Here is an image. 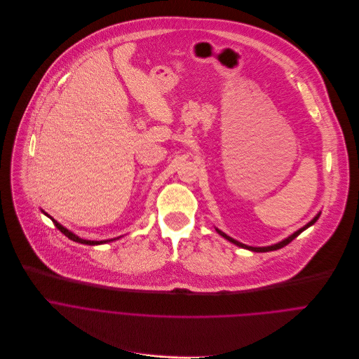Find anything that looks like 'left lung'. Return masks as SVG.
<instances>
[{
	"mask_svg": "<svg viewBox=\"0 0 359 359\" xmlns=\"http://www.w3.org/2000/svg\"><path fill=\"white\" fill-rule=\"evenodd\" d=\"M320 218V212L316 215L314 217V219H311L307 225H304L303 228H300L299 231H296L293 235H290L289 238H285V239H283L281 242H278V243H276V245H271V246H263V248H253V246H248V245H243V243H241V242H238V241H235L233 238H231V236H228L226 233H224L222 231H219L218 228H215L217 229V232L221 235V236H224L226 241H229V242H232L233 245H236V246H239V248H243V249H248V250H252V252H271V250H277V249H281V248H284L285 245H289L293 239H296L302 232H304L307 228H310L311 225H314L316 222H317V219Z\"/></svg>",
	"mask_w": 359,
	"mask_h": 359,
	"instance_id": "8db88e82",
	"label": "left lung"
}]
</instances>
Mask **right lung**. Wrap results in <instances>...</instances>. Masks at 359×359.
<instances>
[{
	"mask_svg": "<svg viewBox=\"0 0 359 359\" xmlns=\"http://www.w3.org/2000/svg\"><path fill=\"white\" fill-rule=\"evenodd\" d=\"M43 212V210H42ZM48 218H50L49 215L46 213V212H43ZM52 219V222L55 224V226L65 235V236H67L70 241H74V242H78V243H83V245H90V246H93V245H103V243H107V242H111V241H116V239H118V238H114V239H107V241H86V239H82V238H79V236H76L74 232H70L69 229H66L65 226H62L59 222H56L53 218H50Z\"/></svg>",
	"mask_w": 359,
	"mask_h": 359,
	"instance_id": "add662e5",
	"label": "right lung"
}]
</instances>
